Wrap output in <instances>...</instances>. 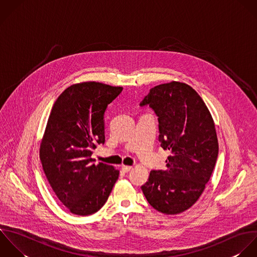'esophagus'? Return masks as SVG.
Masks as SVG:
<instances>
[{"instance_id":"1","label":"esophagus","mask_w":257,"mask_h":257,"mask_svg":"<svg viewBox=\"0 0 257 257\" xmlns=\"http://www.w3.org/2000/svg\"><path fill=\"white\" fill-rule=\"evenodd\" d=\"M132 168H133L132 166H127V165H123V166H122V170H123L124 172H129Z\"/></svg>"}]
</instances>
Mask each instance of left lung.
<instances>
[{
	"label": "left lung",
	"mask_w": 257,
	"mask_h": 257,
	"mask_svg": "<svg viewBox=\"0 0 257 257\" xmlns=\"http://www.w3.org/2000/svg\"><path fill=\"white\" fill-rule=\"evenodd\" d=\"M158 117L159 142L170 155L165 170H152L141 189L149 204L164 214H179L202 194L218 156L212 116L198 93L180 82L150 89L140 106Z\"/></svg>",
	"instance_id": "obj_1"
}]
</instances>
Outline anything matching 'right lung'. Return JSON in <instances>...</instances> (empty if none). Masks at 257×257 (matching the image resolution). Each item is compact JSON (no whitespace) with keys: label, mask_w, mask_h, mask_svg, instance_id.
I'll use <instances>...</instances> for the list:
<instances>
[{"label":"right lung","mask_w":257,"mask_h":257,"mask_svg":"<svg viewBox=\"0 0 257 257\" xmlns=\"http://www.w3.org/2000/svg\"><path fill=\"white\" fill-rule=\"evenodd\" d=\"M99 82L68 87L56 100L40 146L46 177L59 200L76 215H91L107 201L119 171L94 164L93 149L105 142L104 114L122 92Z\"/></svg>","instance_id":"add662e5"}]
</instances>
